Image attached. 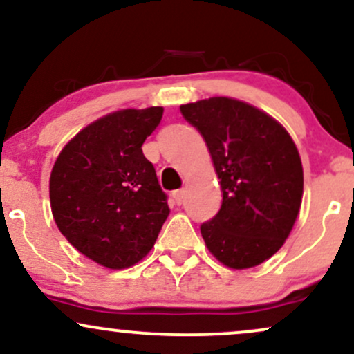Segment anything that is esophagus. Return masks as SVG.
I'll return each instance as SVG.
<instances>
[{
    "label": "esophagus",
    "mask_w": 354,
    "mask_h": 354,
    "mask_svg": "<svg viewBox=\"0 0 354 354\" xmlns=\"http://www.w3.org/2000/svg\"><path fill=\"white\" fill-rule=\"evenodd\" d=\"M173 200L176 205H181L183 200H185V189H176L173 191Z\"/></svg>",
    "instance_id": "obj_1"
}]
</instances>
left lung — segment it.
Here are the masks:
<instances>
[{"instance_id": "8db88e82", "label": "left lung", "mask_w": 354, "mask_h": 354, "mask_svg": "<svg viewBox=\"0 0 354 354\" xmlns=\"http://www.w3.org/2000/svg\"><path fill=\"white\" fill-rule=\"evenodd\" d=\"M200 131L223 191L201 236L218 261L246 270L271 258L299 213L303 166L296 145L274 118L243 101L216 96L181 104Z\"/></svg>"}]
</instances>
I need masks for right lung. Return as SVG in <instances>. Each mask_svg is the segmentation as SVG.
<instances>
[{"label":"right lung","mask_w":354,"mask_h":354,"mask_svg":"<svg viewBox=\"0 0 354 354\" xmlns=\"http://www.w3.org/2000/svg\"><path fill=\"white\" fill-rule=\"evenodd\" d=\"M161 118L160 106L109 113L81 129L53 166L56 225L80 253L109 270L141 261L169 214L141 149Z\"/></svg>","instance_id":"1"}]
</instances>
